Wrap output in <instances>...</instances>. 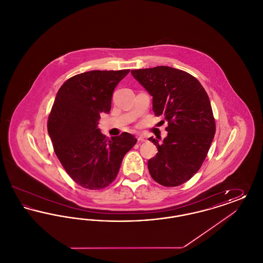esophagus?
Masks as SVG:
<instances>
[{"instance_id": "obj_1", "label": "esophagus", "mask_w": 263, "mask_h": 263, "mask_svg": "<svg viewBox=\"0 0 263 263\" xmlns=\"http://www.w3.org/2000/svg\"><path fill=\"white\" fill-rule=\"evenodd\" d=\"M138 142H145L146 138L144 137L143 135H139L137 137Z\"/></svg>"}]
</instances>
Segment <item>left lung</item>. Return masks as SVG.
I'll list each match as a JSON object with an SVG mask.
<instances>
[{"mask_svg": "<svg viewBox=\"0 0 263 263\" xmlns=\"http://www.w3.org/2000/svg\"><path fill=\"white\" fill-rule=\"evenodd\" d=\"M131 74L153 97L155 115L167 122L162 144L149 138L158 148L148 162L151 176L163 186H178L199 171L212 144L216 123L209 97L196 78L168 66Z\"/></svg>", "mask_w": 263, "mask_h": 263, "instance_id": "1", "label": "left lung"}]
</instances>
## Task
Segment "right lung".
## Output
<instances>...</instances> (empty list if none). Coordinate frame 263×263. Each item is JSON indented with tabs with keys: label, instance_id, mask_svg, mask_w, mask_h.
<instances>
[{
	"label": "right lung",
	"instance_id": "1",
	"mask_svg": "<svg viewBox=\"0 0 263 263\" xmlns=\"http://www.w3.org/2000/svg\"><path fill=\"white\" fill-rule=\"evenodd\" d=\"M129 72H85L68 79L57 92L47 130L58 160L82 187L108 186L126 153L137 142L127 132L106 138L98 128L100 113H109L113 90Z\"/></svg>",
	"mask_w": 263,
	"mask_h": 263
}]
</instances>
